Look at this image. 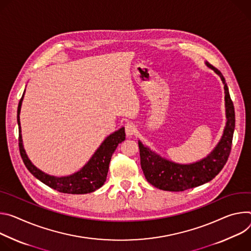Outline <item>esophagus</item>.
Returning a JSON list of instances; mask_svg holds the SVG:
<instances>
[{
    "label": "esophagus",
    "instance_id": "esophagus-1",
    "mask_svg": "<svg viewBox=\"0 0 251 251\" xmlns=\"http://www.w3.org/2000/svg\"><path fill=\"white\" fill-rule=\"evenodd\" d=\"M126 128V133L127 136H131L136 132V126L132 123H127L125 126Z\"/></svg>",
    "mask_w": 251,
    "mask_h": 251
}]
</instances>
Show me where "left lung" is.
<instances>
[{"label": "left lung", "instance_id": "obj_1", "mask_svg": "<svg viewBox=\"0 0 251 251\" xmlns=\"http://www.w3.org/2000/svg\"><path fill=\"white\" fill-rule=\"evenodd\" d=\"M225 85L226 126L217 147L205 158L191 164H178L166 160L138 142L141 165L147 180L153 186L168 191H183L197 187L214 178L224 169L230 154L235 127V114L225 76L213 66L206 63Z\"/></svg>", "mask_w": 251, "mask_h": 251}]
</instances>
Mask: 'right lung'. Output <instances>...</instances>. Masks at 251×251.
Wrapping results in <instances>:
<instances>
[{"label":"right lung","instance_id":"obj_1","mask_svg":"<svg viewBox=\"0 0 251 251\" xmlns=\"http://www.w3.org/2000/svg\"><path fill=\"white\" fill-rule=\"evenodd\" d=\"M25 94V93H24ZM24 95L22 96L19 105H18V125H19V150L21 153V157L25 165V168L29 172L41 180L46 185L50 188L58 190L63 193L70 194H85L93 192L99 189L103 185L107 172L108 166L114 151H116L119 144L123 143L126 140L125 127L120 128L119 130L111 133L107 136L101 146L95 152L93 157L89 160V162L83 166V168L77 172L76 174L65 176V177H54L48 176L38 170L36 166L27 158L25 151L22 143V134H21V124H20V111L22 106Z\"/></svg>","mask_w":251,"mask_h":251}]
</instances>
